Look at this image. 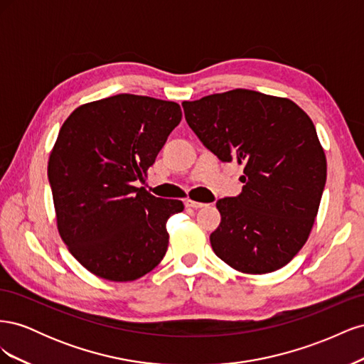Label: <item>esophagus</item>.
<instances>
[{
	"label": "esophagus",
	"instance_id": "1",
	"mask_svg": "<svg viewBox=\"0 0 364 364\" xmlns=\"http://www.w3.org/2000/svg\"><path fill=\"white\" fill-rule=\"evenodd\" d=\"M183 203H185L186 208H193V209H199V208H203V206H205V203L196 202V200H193V199H186Z\"/></svg>",
	"mask_w": 364,
	"mask_h": 364
}]
</instances>
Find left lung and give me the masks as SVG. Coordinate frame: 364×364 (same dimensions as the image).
<instances>
[{"mask_svg":"<svg viewBox=\"0 0 364 364\" xmlns=\"http://www.w3.org/2000/svg\"><path fill=\"white\" fill-rule=\"evenodd\" d=\"M185 119L223 162L245 165L243 191L217 202L215 255L246 274L284 267L306 243L326 182L311 118L294 102L232 90L182 103Z\"/></svg>","mask_w":364,"mask_h":364,"instance_id":"8db88e82","label":"left lung"}]
</instances>
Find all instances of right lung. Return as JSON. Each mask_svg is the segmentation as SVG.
Wrapping results in <instances>:
<instances>
[{
  "label": "right lung",
  "instance_id": "right-lung-1",
  "mask_svg": "<svg viewBox=\"0 0 364 364\" xmlns=\"http://www.w3.org/2000/svg\"><path fill=\"white\" fill-rule=\"evenodd\" d=\"M181 119L178 103L118 94L79 106L62 124L48 159L58 230L95 277L135 281L162 261L167 222L183 203L135 182Z\"/></svg>",
  "mask_w": 364,
  "mask_h": 364
}]
</instances>
